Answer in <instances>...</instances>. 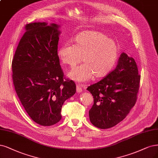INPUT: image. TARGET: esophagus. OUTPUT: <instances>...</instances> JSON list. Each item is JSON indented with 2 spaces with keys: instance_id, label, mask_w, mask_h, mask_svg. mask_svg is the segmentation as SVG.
Wrapping results in <instances>:
<instances>
[{
  "instance_id": "esophagus-1",
  "label": "esophagus",
  "mask_w": 158,
  "mask_h": 158,
  "mask_svg": "<svg viewBox=\"0 0 158 158\" xmlns=\"http://www.w3.org/2000/svg\"><path fill=\"white\" fill-rule=\"evenodd\" d=\"M82 88H84V85H77V91L78 93H81L82 91Z\"/></svg>"
}]
</instances>
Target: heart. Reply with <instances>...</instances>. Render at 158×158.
I'll use <instances>...</instances> for the list:
<instances>
[{
    "mask_svg": "<svg viewBox=\"0 0 158 158\" xmlns=\"http://www.w3.org/2000/svg\"><path fill=\"white\" fill-rule=\"evenodd\" d=\"M119 53L117 43L101 32L86 31L74 39V44H65L59 48L57 55L61 62L74 68L81 61L83 64L69 73L77 81H87L92 77L102 78L115 66Z\"/></svg>",
    "mask_w": 158,
    "mask_h": 158,
    "instance_id": "heart-1",
    "label": "heart"
}]
</instances>
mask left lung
<instances>
[{
	"label": "left lung",
	"instance_id": "obj_1",
	"mask_svg": "<svg viewBox=\"0 0 158 158\" xmlns=\"http://www.w3.org/2000/svg\"><path fill=\"white\" fill-rule=\"evenodd\" d=\"M140 80L135 59L122 53L116 68L87 88L94 99L89 111L91 123L108 129L122 121L137 101Z\"/></svg>",
	"mask_w": 158,
	"mask_h": 158
}]
</instances>
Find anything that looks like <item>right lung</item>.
I'll use <instances>...</instances> for the list:
<instances>
[{"label":"right lung","instance_id":"1","mask_svg":"<svg viewBox=\"0 0 158 158\" xmlns=\"http://www.w3.org/2000/svg\"><path fill=\"white\" fill-rule=\"evenodd\" d=\"M59 27L46 22L26 25L12 63L16 94L31 118L43 126L61 120L64 102L77 89L73 80H63L57 55Z\"/></svg>","mask_w":158,"mask_h":158}]
</instances>
